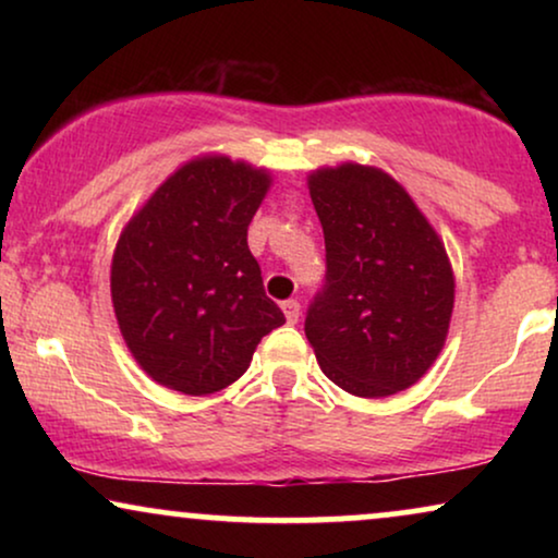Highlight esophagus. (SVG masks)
Listing matches in <instances>:
<instances>
[{"label": "esophagus", "instance_id": "obj_1", "mask_svg": "<svg viewBox=\"0 0 558 558\" xmlns=\"http://www.w3.org/2000/svg\"><path fill=\"white\" fill-rule=\"evenodd\" d=\"M281 310H284V315H287V323H296V319H300V302L296 300H287V302H281Z\"/></svg>", "mask_w": 558, "mask_h": 558}]
</instances>
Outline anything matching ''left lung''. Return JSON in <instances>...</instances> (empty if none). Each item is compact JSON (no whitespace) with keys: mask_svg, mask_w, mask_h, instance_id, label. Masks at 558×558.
<instances>
[{"mask_svg":"<svg viewBox=\"0 0 558 558\" xmlns=\"http://www.w3.org/2000/svg\"><path fill=\"white\" fill-rule=\"evenodd\" d=\"M325 233V284L304 335L342 391L384 399L437 361L454 307L447 251L407 190L376 167L310 178Z\"/></svg>","mask_w":558,"mask_h":558,"instance_id":"left-lung-1","label":"left lung"}]
</instances>
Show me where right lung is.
Listing matches in <instances>:
<instances>
[{
    "label": "right lung",
    "instance_id": "1",
    "mask_svg": "<svg viewBox=\"0 0 558 558\" xmlns=\"http://www.w3.org/2000/svg\"><path fill=\"white\" fill-rule=\"evenodd\" d=\"M269 174L201 157L167 178L113 251L111 300L136 363L157 384L216 393L246 373L284 312L264 292L248 223Z\"/></svg>",
    "mask_w": 558,
    "mask_h": 558
}]
</instances>
